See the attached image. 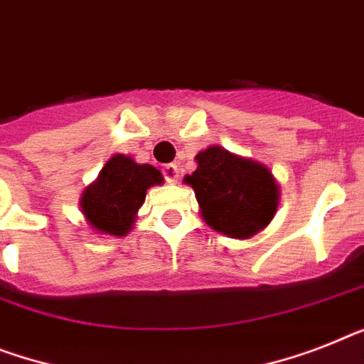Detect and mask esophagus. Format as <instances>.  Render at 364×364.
Segmentation results:
<instances>
[{"mask_svg": "<svg viewBox=\"0 0 364 364\" xmlns=\"http://www.w3.org/2000/svg\"><path fill=\"white\" fill-rule=\"evenodd\" d=\"M164 176L167 182H171V184H175L176 180H178V167H176L175 164H167L164 165Z\"/></svg>", "mask_w": 364, "mask_h": 364, "instance_id": "34e87169", "label": "esophagus"}]
</instances>
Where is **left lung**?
Segmentation results:
<instances>
[{
  "instance_id": "1",
  "label": "left lung",
  "mask_w": 364,
  "mask_h": 364,
  "mask_svg": "<svg viewBox=\"0 0 364 364\" xmlns=\"http://www.w3.org/2000/svg\"><path fill=\"white\" fill-rule=\"evenodd\" d=\"M197 169L184 176L204 223L236 240L266 229L279 206V184L266 165L212 145L195 156Z\"/></svg>"
}]
</instances>
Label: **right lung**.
<instances>
[{"mask_svg":"<svg viewBox=\"0 0 364 364\" xmlns=\"http://www.w3.org/2000/svg\"><path fill=\"white\" fill-rule=\"evenodd\" d=\"M160 184H164V176L156 167L135 164L130 156L115 154L81 195V212L87 223L100 234L124 236L145 203L146 189Z\"/></svg>","mask_w":364,"mask_h":364,"instance_id":"1","label":"right lung"}]
</instances>
